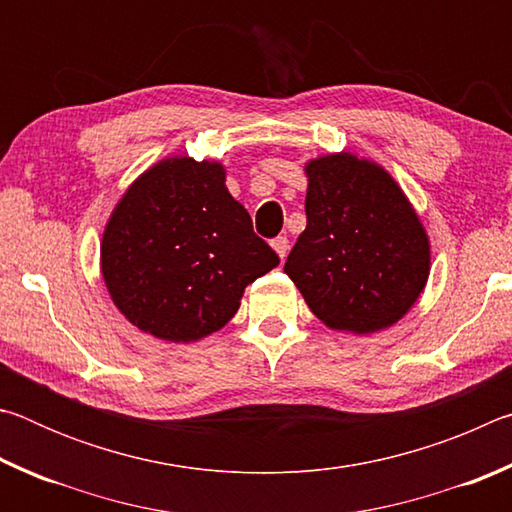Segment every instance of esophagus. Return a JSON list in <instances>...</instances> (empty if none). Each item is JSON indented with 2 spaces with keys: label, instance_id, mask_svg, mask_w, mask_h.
Segmentation results:
<instances>
[{
  "label": "esophagus",
  "instance_id": "esophagus-1",
  "mask_svg": "<svg viewBox=\"0 0 512 512\" xmlns=\"http://www.w3.org/2000/svg\"><path fill=\"white\" fill-rule=\"evenodd\" d=\"M271 246L275 248V253L280 255V259L287 257V253H289V239L287 237H275L271 241Z\"/></svg>",
  "mask_w": 512,
  "mask_h": 512
}]
</instances>
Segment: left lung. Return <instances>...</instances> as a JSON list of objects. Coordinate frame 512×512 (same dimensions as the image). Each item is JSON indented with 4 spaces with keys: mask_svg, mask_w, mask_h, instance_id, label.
I'll use <instances>...</instances> for the list:
<instances>
[{
    "mask_svg": "<svg viewBox=\"0 0 512 512\" xmlns=\"http://www.w3.org/2000/svg\"><path fill=\"white\" fill-rule=\"evenodd\" d=\"M307 228L284 264L332 329L370 334L400 320L429 277V241L388 173L350 153L307 164Z\"/></svg>",
    "mask_w": 512,
    "mask_h": 512,
    "instance_id": "8db88e82",
    "label": "left lung"
}]
</instances>
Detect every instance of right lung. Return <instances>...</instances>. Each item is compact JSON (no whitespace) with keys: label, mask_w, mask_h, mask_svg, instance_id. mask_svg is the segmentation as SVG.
<instances>
[{"label":"right lung","mask_w":512,"mask_h":512,"mask_svg":"<svg viewBox=\"0 0 512 512\" xmlns=\"http://www.w3.org/2000/svg\"><path fill=\"white\" fill-rule=\"evenodd\" d=\"M280 264L225 187L219 162L171 158L128 189L103 232L101 271L133 325L187 343L221 329Z\"/></svg>","instance_id":"add662e5"}]
</instances>
